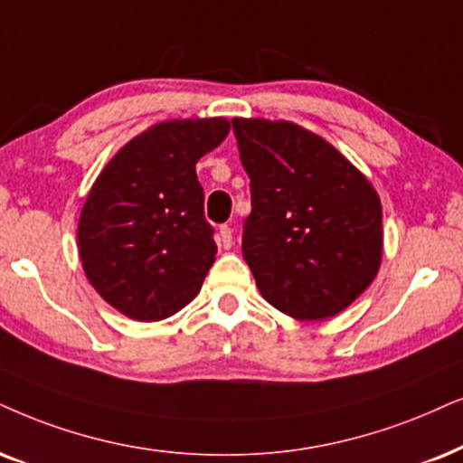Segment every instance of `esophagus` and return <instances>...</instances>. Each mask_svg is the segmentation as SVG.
Here are the masks:
<instances>
[{
    "mask_svg": "<svg viewBox=\"0 0 463 463\" xmlns=\"http://www.w3.org/2000/svg\"><path fill=\"white\" fill-rule=\"evenodd\" d=\"M232 228L231 226H220V245L224 250H228V248H232Z\"/></svg>",
    "mask_w": 463,
    "mask_h": 463,
    "instance_id": "1",
    "label": "esophagus"
}]
</instances>
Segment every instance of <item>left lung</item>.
Instances as JSON below:
<instances>
[{
	"label": "left lung",
	"instance_id": "left-lung-1",
	"mask_svg": "<svg viewBox=\"0 0 463 463\" xmlns=\"http://www.w3.org/2000/svg\"><path fill=\"white\" fill-rule=\"evenodd\" d=\"M250 177L243 259L260 295L297 320L346 309L376 278L383 204L359 168L292 121L232 119Z\"/></svg>",
	"mask_w": 463,
	"mask_h": 463
}]
</instances>
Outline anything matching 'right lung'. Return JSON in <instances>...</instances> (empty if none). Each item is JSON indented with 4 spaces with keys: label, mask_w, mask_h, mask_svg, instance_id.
Segmentation results:
<instances>
[{
    "label": "right lung",
    "mask_w": 463,
    "mask_h": 463,
    "mask_svg": "<svg viewBox=\"0 0 463 463\" xmlns=\"http://www.w3.org/2000/svg\"><path fill=\"white\" fill-rule=\"evenodd\" d=\"M228 130L224 117L162 121L93 181L79 220L80 262L98 295L128 318L164 320L201 290L218 245L196 162Z\"/></svg>",
    "instance_id": "add662e5"
}]
</instances>
